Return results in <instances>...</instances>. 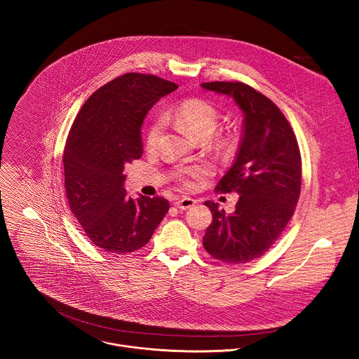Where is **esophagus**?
<instances>
[{
    "label": "esophagus",
    "mask_w": 359,
    "mask_h": 359,
    "mask_svg": "<svg viewBox=\"0 0 359 359\" xmlns=\"http://www.w3.org/2000/svg\"><path fill=\"white\" fill-rule=\"evenodd\" d=\"M196 204V200L194 198H190V197H182V198H177L175 201V206L180 210H187L190 208H193Z\"/></svg>",
    "instance_id": "obj_1"
}]
</instances>
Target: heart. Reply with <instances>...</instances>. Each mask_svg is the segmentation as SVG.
<instances>
[{"instance_id": "heart-1", "label": "heart", "mask_w": 359, "mask_h": 359, "mask_svg": "<svg viewBox=\"0 0 359 359\" xmlns=\"http://www.w3.org/2000/svg\"><path fill=\"white\" fill-rule=\"evenodd\" d=\"M166 121H172L176 125L182 126L187 133L197 139H209L219 126V112L210 102L200 97H189L182 100L177 107L168 111L165 114ZM163 130V121H153L146 136V142L149 147H155ZM230 139L226 136H220L217 139V146L222 149L230 147ZM209 173V169L203 165H194L189 168H183L177 172V179L187 187L193 184V180L201 179Z\"/></svg>"}]
</instances>
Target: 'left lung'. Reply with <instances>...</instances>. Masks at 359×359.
<instances>
[{
    "mask_svg": "<svg viewBox=\"0 0 359 359\" xmlns=\"http://www.w3.org/2000/svg\"><path fill=\"white\" fill-rule=\"evenodd\" d=\"M201 88L233 97L244 114L236 161L216 186L217 191L240 197L231 215L215 201L204 203L213 222L203 245L219 262L248 263L276 243L294 215L301 190L298 143L278 107L251 86L204 82Z\"/></svg>",
    "mask_w": 359,
    "mask_h": 359,
    "instance_id": "8db88e82",
    "label": "left lung"
}]
</instances>
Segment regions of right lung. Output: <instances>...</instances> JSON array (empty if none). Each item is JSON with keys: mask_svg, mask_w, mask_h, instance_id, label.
Returning <instances> with one entry per match:
<instances>
[{"mask_svg": "<svg viewBox=\"0 0 359 359\" xmlns=\"http://www.w3.org/2000/svg\"><path fill=\"white\" fill-rule=\"evenodd\" d=\"M176 89L155 75L125 74L95 90L72 123L62 158L68 203L88 238L108 252L142 248L169 210L163 197H129L123 170L142 158L147 112Z\"/></svg>", "mask_w": 359, "mask_h": 359, "instance_id": "obj_1", "label": "right lung"}]
</instances>
